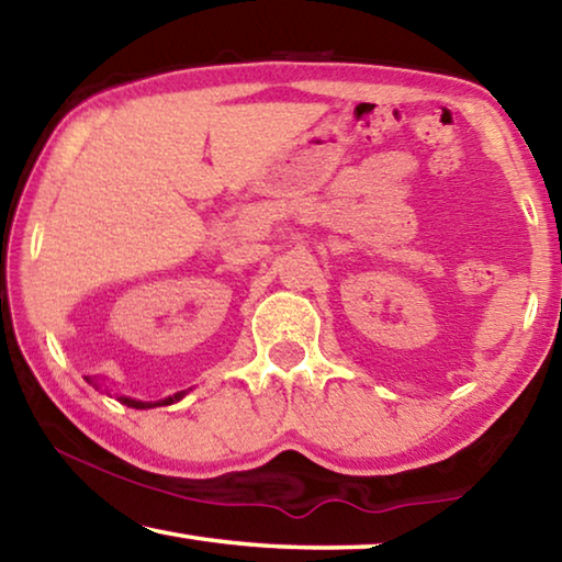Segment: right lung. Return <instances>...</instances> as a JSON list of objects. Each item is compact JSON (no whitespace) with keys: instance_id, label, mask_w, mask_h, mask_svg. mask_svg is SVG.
<instances>
[{"instance_id":"obj_1","label":"right lung","mask_w":562,"mask_h":562,"mask_svg":"<svg viewBox=\"0 0 562 562\" xmlns=\"http://www.w3.org/2000/svg\"><path fill=\"white\" fill-rule=\"evenodd\" d=\"M180 396H183V394H173V396H168V398H164V402H158V404L136 402V398H128V396H119V402L126 404V406H133V408H150V406H168V404H173V402H178Z\"/></svg>"}]
</instances>
